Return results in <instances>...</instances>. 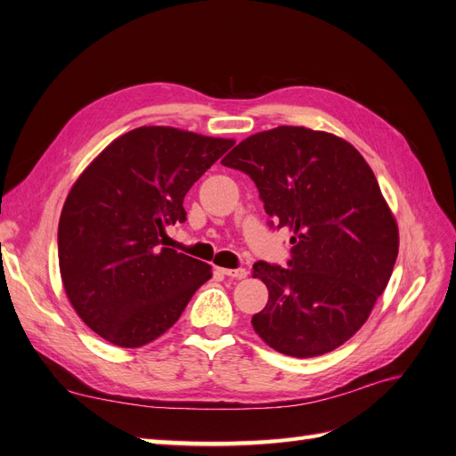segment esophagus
I'll return each instance as SVG.
<instances>
[{"mask_svg":"<svg viewBox=\"0 0 456 456\" xmlns=\"http://www.w3.org/2000/svg\"><path fill=\"white\" fill-rule=\"evenodd\" d=\"M220 272L228 275V278H232V280H243V278H247V273H249L245 268H220Z\"/></svg>","mask_w":456,"mask_h":456,"instance_id":"obj_1","label":"esophagus"}]
</instances>
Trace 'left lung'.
<instances>
[{"label": "left lung", "instance_id": "8db88e82", "mask_svg": "<svg viewBox=\"0 0 456 456\" xmlns=\"http://www.w3.org/2000/svg\"><path fill=\"white\" fill-rule=\"evenodd\" d=\"M223 165L249 175L273 223L291 232L289 268L253 266L268 287L255 333L293 357L342 346L367 322L399 251L369 163L333 133L281 126L247 136Z\"/></svg>", "mask_w": 456, "mask_h": 456}]
</instances>
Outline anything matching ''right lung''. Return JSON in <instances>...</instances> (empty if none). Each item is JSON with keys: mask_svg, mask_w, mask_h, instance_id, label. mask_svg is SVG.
Here are the masks:
<instances>
[{"mask_svg": "<svg viewBox=\"0 0 456 456\" xmlns=\"http://www.w3.org/2000/svg\"><path fill=\"white\" fill-rule=\"evenodd\" d=\"M233 146L184 129L144 126L118 136L77 176L59 223V266L84 323L119 348L171 329L211 265L161 247L184 223L186 191Z\"/></svg>", "mask_w": 456, "mask_h": 456, "instance_id": "add662e5", "label": "right lung"}]
</instances>
